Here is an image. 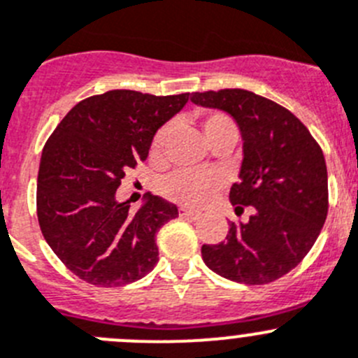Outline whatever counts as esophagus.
<instances>
[{"label":"esophagus","mask_w":358,"mask_h":358,"mask_svg":"<svg viewBox=\"0 0 358 358\" xmlns=\"http://www.w3.org/2000/svg\"><path fill=\"white\" fill-rule=\"evenodd\" d=\"M180 215H182V217H187V219H192V221H194V219H199L198 212L189 210V208H185V207H180Z\"/></svg>","instance_id":"esophagus-1"}]
</instances>
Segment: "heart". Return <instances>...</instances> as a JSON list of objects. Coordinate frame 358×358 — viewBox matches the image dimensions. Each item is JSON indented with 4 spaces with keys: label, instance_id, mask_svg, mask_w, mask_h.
<instances>
[{
    "label": "heart",
    "instance_id": "obj_1",
    "mask_svg": "<svg viewBox=\"0 0 358 358\" xmlns=\"http://www.w3.org/2000/svg\"><path fill=\"white\" fill-rule=\"evenodd\" d=\"M203 135L208 141L221 131H234L235 128L230 119L223 114H210L203 119L201 123ZM167 137V128L157 131L155 139L151 143V153L159 155ZM221 189V180L217 175L201 171H178L175 175L167 176L160 185V191L171 201L189 205V207H201L210 201Z\"/></svg>",
    "mask_w": 358,
    "mask_h": 358
}]
</instances>
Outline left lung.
<instances>
[{
	"label": "left lung",
	"mask_w": 358,
	"mask_h": 358,
	"mask_svg": "<svg viewBox=\"0 0 358 358\" xmlns=\"http://www.w3.org/2000/svg\"><path fill=\"white\" fill-rule=\"evenodd\" d=\"M191 101L223 110L239 127L243 162L230 201L235 212L253 210L248 223L230 224L227 241L203 244V262L223 278L250 285L287 275L327 219L328 175L320 144L292 112L251 91L194 92Z\"/></svg>",
	"instance_id": "left-lung-1"
}]
</instances>
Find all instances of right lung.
<instances>
[{"label": "right lung", "instance_id": "obj_1", "mask_svg": "<svg viewBox=\"0 0 358 358\" xmlns=\"http://www.w3.org/2000/svg\"><path fill=\"white\" fill-rule=\"evenodd\" d=\"M187 99L137 91L91 96L71 108L48 139L38 164V224L78 278L119 287L157 266V231L178 208L148 192L131 214L128 201L117 199V187Z\"/></svg>", "mask_w": 358, "mask_h": 358}]
</instances>
